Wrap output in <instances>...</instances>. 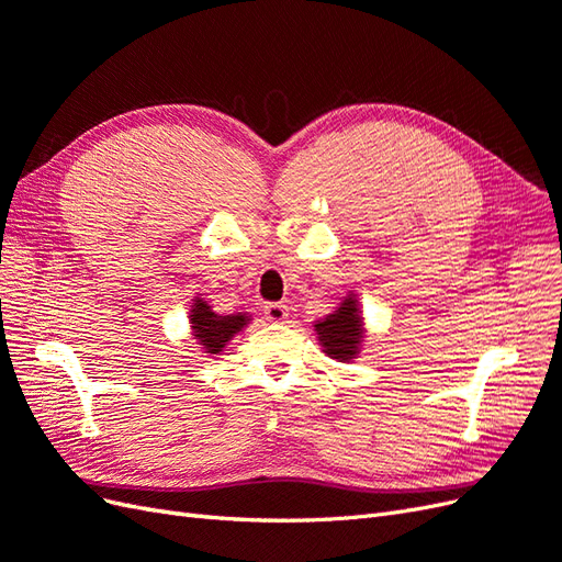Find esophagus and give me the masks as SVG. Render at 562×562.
<instances>
[{
    "label": "esophagus",
    "instance_id": "1",
    "mask_svg": "<svg viewBox=\"0 0 562 562\" xmlns=\"http://www.w3.org/2000/svg\"><path fill=\"white\" fill-rule=\"evenodd\" d=\"M265 316H267V321H271V323H283V321L288 318L285 304H281V302H269L267 307H265Z\"/></svg>",
    "mask_w": 562,
    "mask_h": 562
}]
</instances>
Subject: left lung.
<instances>
[{"mask_svg": "<svg viewBox=\"0 0 562 562\" xmlns=\"http://www.w3.org/2000/svg\"><path fill=\"white\" fill-rule=\"evenodd\" d=\"M314 333L323 353L339 363L359 359L366 339V318L359 297L349 293L337 304L335 312L314 321Z\"/></svg>", "mask_w": 562, "mask_h": 562, "instance_id": "obj_1", "label": "left lung"}]
</instances>
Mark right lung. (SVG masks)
Instances as JSON below:
<instances>
[{
    "mask_svg": "<svg viewBox=\"0 0 562 562\" xmlns=\"http://www.w3.org/2000/svg\"><path fill=\"white\" fill-rule=\"evenodd\" d=\"M252 318L246 312L236 314H217L213 312L211 304L203 297L192 300L190 310V328L192 337L196 339L199 349L206 356H215L225 351V347L232 342L234 335H239Z\"/></svg>",
    "mask_w": 562,
    "mask_h": 562,
    "instance_id": "1",
    "label": "right lung"
}]
</instances>
